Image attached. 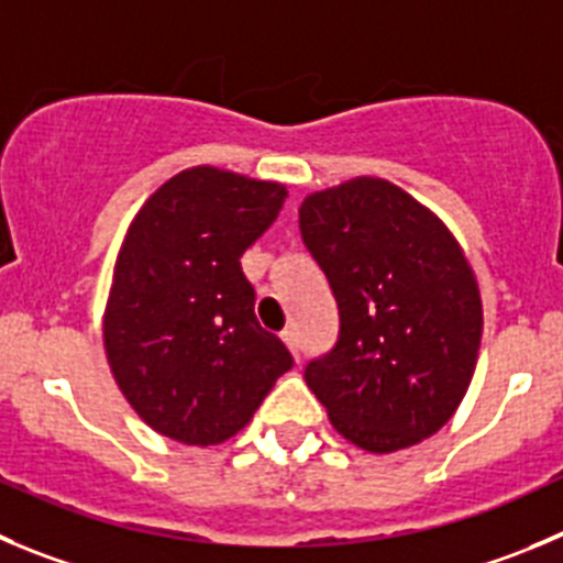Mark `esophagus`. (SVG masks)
Listing matches in <instances>:
<instances>
[{
  "instance_id": "obj_1",
  "label": "esophagus",
  "mask_w": 563,
  "mask_h": 563,
  "mask_svg": "<svg viewBox=\"0 0 563 563\" xmlns=\"http://www.w3.org/2000/svg\"><path fill=\"white\" fill-rule=\"evenodd\" d=\"M283 341L288 344V350L294 353V358H299V333H297V330H294V328L283 330Z\"/></svg>"
}]
</instances>
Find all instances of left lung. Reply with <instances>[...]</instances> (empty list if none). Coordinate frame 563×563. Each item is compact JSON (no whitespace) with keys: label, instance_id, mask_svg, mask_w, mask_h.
Masks as SVG:
<instances>
[{"label":"left lung","instance_id":"obj_1","mask_svg":"<svg viewBox=\"0 0 563 563\" xmlns=\"http://www.w3.org/2000/svg\"><path fill=\"white\" fill-rule=\"evenodd\" d=\"M299 235L339 306V339L306 366L330 422L369 453L433 435L464 400L483 330L459 241L375 177L311 194Z\"/></svg>","mask_w":563,"mask_h":563}]
</instances>
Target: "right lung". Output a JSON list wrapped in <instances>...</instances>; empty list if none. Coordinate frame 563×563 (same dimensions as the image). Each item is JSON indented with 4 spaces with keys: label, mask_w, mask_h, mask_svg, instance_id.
Here are the masks:
<instances>
[{
    "label": "right lung",
    "mask_w": 563,
    "mask_h": 563,
    "mask_svg": "<svg viewBox=\"0 0 563 563\" xmlns=\"http://www.w3.org/2000/svg\"><path fill=\"white\" fill-rule=\"evenodd\" d=\"M286 199L277 183L197 166L163 183L133 219L104 308V350L141 419L183 444L239 433L288 346L261 328L241 255Z\"/></svg>",
    "instance_id": "right-lung-1"
}]
</instances>
